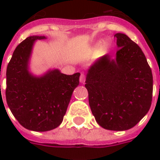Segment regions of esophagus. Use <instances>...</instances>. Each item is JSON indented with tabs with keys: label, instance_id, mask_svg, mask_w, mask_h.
<instances>
[{
	"label": "esophagus",
	"instance_id": "obj_1",
	"mask_svg": "<svg viewBox=\"0 0 160 160\" xmlns=\"http://www.w3.org/2000/svg\"><path fill=\"white\" fill-rule=\"evenodd\" d=\"M80 81L81 84H84L85 82V75L84 74H81L80 76Z\"/></svg>",
	"mask_w": 160,
	"mask_h": 160
}]
</instances>
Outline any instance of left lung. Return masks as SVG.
I'll use <instances>...</instances> for the list:
<instances>
[{"instance_id":"1","label":"left lung","mask_w":160,"mask_h":160,"mask_svg":"<svg viewBox=\"0 0 160 160\" xmlns=\"http://www.w3.org/2000/svg\"><path fill=\"white\" fill-rule=\"evenodd\" d=\"M115 58L109 55L88 69L85 86L95 120L109 130L133 128L148 113L153 95V75L136 43L117 33Z\"/></svg>"}]
</instances>
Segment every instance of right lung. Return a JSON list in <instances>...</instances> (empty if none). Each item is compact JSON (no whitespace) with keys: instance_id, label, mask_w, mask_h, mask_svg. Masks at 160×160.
Instances as JSON below:
<instances>
[{"instance_id":"right-lung-1","label":"right lung","mask_w":160,"mask_h":160,"mask_svg":"<svg viewBox=\"0 0 160 160\" xmlns=\"http://www.w3.org/2000/svg\"><path fill=\"white\" fill-rule=\"evenodd\" d=\"M45 39L29 36L19 44L6 69V98L11 113L24 128L38 132L54 129L62 123L80 75L54 69L36 76L29 70L34 44Z\"/></svg>"}]
</instances>
